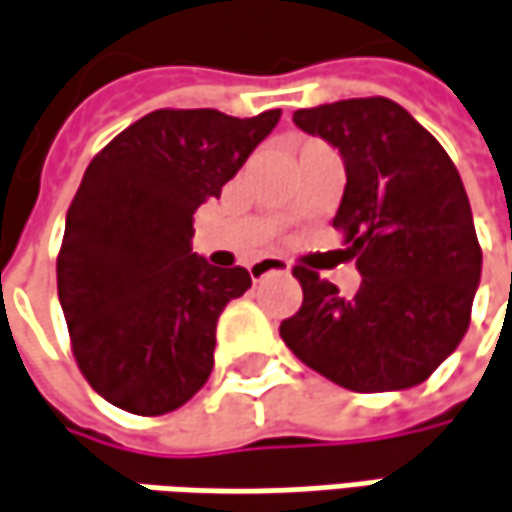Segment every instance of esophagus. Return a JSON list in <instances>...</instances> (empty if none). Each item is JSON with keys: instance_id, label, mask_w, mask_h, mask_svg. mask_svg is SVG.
<instances>
[{"instance_id": "34e87169", "label": "esophagus", "mask_w": 512, "mask_h": 512, "mask_svg": "<svg viewBox=\"0 0 512 512\" xmlns=\"http://www.w3.org/2000/svg\"><path fill=\"white\" fill-rule=\"evenodd\" d=\"M292 266L283 260V257H263V260H255L252 266H249V275H252V280H263V278H269V275H286Z\"/></svg>"}]
</instances>
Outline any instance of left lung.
Instances as JSON below:
<instances>
[{
  "instance_id": "8db88e82",
  "label": "left lung",
  "mask_w": 512,
  "mask_h": 512,
  "mask_svg": "<svg viewBox=\"0 0 512 512\" xmlns=\"http://www.w3.org/2000/svg\"><path fill=\"white\" fill-rule=\"evenodd\" d=\"M300 131L338 148L346 189L335 214L361 286L295 266L300 309L280 338L306 367L352 392L418 387L461 344L481 280V249L453 160L387 97L295 111Z\"/></svg>"
}]
</instances>
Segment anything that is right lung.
Returning <instances> with one entry per match:
<instances>
[{
    "mask_svg": "<svg viewBox=\"0 0 512 512\" xmlns=\"http://www.w3.org/2000/svg\"><path fill=\"white\" fill-rule=\"evenodd\" d=\"M278 120V108L246 120L160 108L85 168L65 217L56 289L74 358L108 404L166 415L209 381L217 318L252 278L191 252V220Z\"/></svg>",
    "mask_w": 512,
    "mask_h": 512,
    "instance_id": "obj_1",
    "label": "right lung"
}]
</instances>
